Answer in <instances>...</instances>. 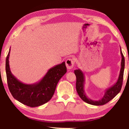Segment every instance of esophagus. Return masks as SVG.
<instances>
[{"label": "esophagus", "mask_w": 129, "mask_h": 129, "mask_svg": "<svg viewBox=\"0 0 129 129\" xmlns=\"http://www.w3.org/2000/svg\"><path fill=\"white\" fill-rule=\"evenodd\" d=\"M75 64V61L72 59H68L66 61V65L68 69H71L73 68Z\"/></svg>", "instance_id": "obj_1"}]
</instances>
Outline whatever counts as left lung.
Segmentation results:
<instances>
[{"label": "left lung", "mask_w": 129, "mask_h": 129, "mask_svg": "<svg viewBox=\"0 0 129 129\" xmlns=\"http://www.w3.org/2000/svg\"><path fill=\"white\" fill-rule=\"evenodd\" d=\"M120 54L121 56V68L120 70V73L118 79L115 83L112 86L108 88L105 90V94L102 97L101 99L99 100H91L89 98H88L86 95L85 91H84V83H85V77L83 72L80 69H76L75 70V74L76 76V87L77 92L78 93L80 98L85 102L86 103L91 105L94 106H101L103 105L108 103L109 101L112 100L118 93L121 90V86L123 83V73H124V57L121 52L120 47Z\"/></svg>", "instance_id": "left-lung-1"}]
</instances>
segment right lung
Here are the masks:
<instances>
[{"label": "right lung", "mask_w": 129, "mask_h": 129, "mask_svg": "<svg viewBox=\"0 0 129 129\" xmlns=\"http://www.w3.org/2000/svg\"><path fill=\"white\" fill-rule=\"evenodd\" d=\"M10 48L6 59V73L9 89L13 98L31 107L39 106L49 102L53 96L59 80L67 72L64 61L50 68L39 82L25 84L14 76L10 71Z\"/></svg>", "instance_id": "obj_1"}]
</instances>
